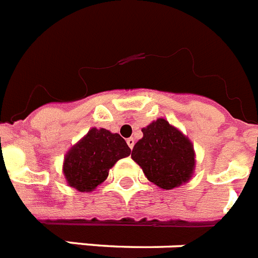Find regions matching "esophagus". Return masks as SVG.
<instances>
[{
  "mask_svg": "<svg viewBox=\"0 0 258 258\" xmlns=\"http://www.w3.org/2000/svg\"><path fill=\"white\" fill-rule=\"evenodd\" d=\"M127 144H128V147L133 150L134 144H135V140H134L133 138H128V139H127Z\"/></svg>",
  "mask_w": 258,
  "mask_h": 258,
  "instance_id": "obj_1",
  "label": "esophagus"
}]
</instances>
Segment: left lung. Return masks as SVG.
Segmentation results:
<instances>
[{"label":"left lung","instance_id":"obj_1","mask_svg":"<svg viewBox=\"0 0 258 258\" xmlns=\"http://www.w3.org/2000/svg\"><path fill=\"white\" fill-rule=\"evenodd\" d=\"M143 138L134 146L131 158L142 167L150 181L172 189L192 176L195 152L189 140L165 119L142 130Z\"/></svg>","mask_w":258,"mask_h":258}]
</instances>
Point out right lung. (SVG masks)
I'll return each mask as SVG.
<instances>
[{
	"instance_id": "right-lung-1",
	"label": "right lung",
	"mask_w": 258,
	"mask_h": 258,
	"mask_svg": "<svg viewBox=\"0 0 258 258\" xmlns=\"http://www.w3.org/2000/svg\"><path fill=\"white\" fill-rule=\"evenodd\" d=\"M131 154L125 140L108 130L91 128L64 158L63 173L70 187L81 192L95 189L107 179L119 159Z\"/></svg>"
}]
</instances>
